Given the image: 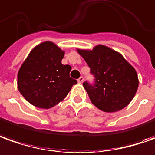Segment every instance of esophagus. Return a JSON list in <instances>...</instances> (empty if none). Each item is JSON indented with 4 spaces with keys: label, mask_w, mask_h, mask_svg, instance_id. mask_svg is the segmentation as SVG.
<instances>
[{
    "label": "esophagus",
    "mask_w": 155,
    "mask_h": 155,
    "mask_svg": "<svg viewBox=\"0 0 155 155\" xmlns=\"http://www.w3.org/2000/svg\"><path fill=\"white\" fill-rule=\"evenodd\" d=\"M78 82L79 84H82V83L84 82V78H83V77H80L78 79Z\"/></svg>",
    "instance_id": "1"
}]
</instances>
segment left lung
<instances>
[{
  "label": "left lung",
  "instance_id": "obj_1",
  "mask_svg": "<svg viewBox=\"0 0 155 155\" xmlns=\"http://www.w3.org/2000/svg\"><path fill=\"white\" fill-rule=\"evenodd\" d=\"M78 51L90 67L94 84L87 81L84 87L91 102L104 112H116L132 101L138 88L137 75L120 53L104 45L92 51Z\"/></svg>",
  "mask_w": 155,
  "mask_h": 155
}]
</instances>
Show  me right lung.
Here are the masks:
<instances>
[{
	"label": "right lung",
	"instance_id": "obj_1",
	"mask_svg": "<svg viewBox=\"0 0 155 155\" xmlns=\"http://www.w3.org/2000/svg\"><path fill=\"white\" fill-rule=\"evenodd\" d=\"M65 52L46 41L34 48L20 67L18 88L25 100L38 108L49 109L63 100L78 82L71 67L61 64Z\"/></svg>",
	"mask_w": 155,
	"mask_h": 155
}]
</instances>
